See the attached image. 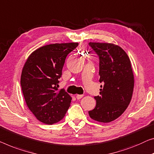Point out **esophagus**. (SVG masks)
I'll return each instance as SVG.
<instances>
[{
	"mask_svg": "<svg viewBox=\"0 0 154 154\" xmlns=\"http://www.w3.org/2000/svg\"><path fill=\"white\" fill-rule=\"evenodd\" d=\"M83 97H84V95H76V98L77 100L81 99V98H82Z\"/></svg>",
	"mask_w": 154,
	"mask_h": 154,
	"instance_id": "obj_1",
	"label": "esophagus"
}]
</instances>
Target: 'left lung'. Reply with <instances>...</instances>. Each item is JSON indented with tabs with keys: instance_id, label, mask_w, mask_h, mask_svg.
Wrapping results in <instances>:
<instances>
[{
	"instance_id": "1",
	"label": "left lung",
	"mask_w": 154,
	"mask_h": 154,
	"mask_svg": "<svg viewBox=\"0 0 154 154\" xmlns=\"http://www.w3.org/2000/svg\"><path fill=\"white\" fill-rule=\"evenodd\" d=\"M89 45L100 57V95L95 109L88 111L95 121L108 123L118 118L131 100L134 75L131 63L126 52L118 45L110 43L90 42Z\"/></svg>"
}]
</instances>
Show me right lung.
Returning a JSON list of instances; mask_svg holds the SVG:
<instances>
[{"label":"right lung","mask_w":154,"mask_h":154,"mask_svg":"<svg viewBox=\"0 0 154 154\" xmlns=\"http://www.w3.org/2000/svg\"><path fill=\"white\" fill-rule=\"evenodd\" d=\"M77 42L52 43L29 54L23 68L20 85L26 104L36 118L46 125L62 120L72 97L59 89V79L67 55Z\"/></svg>","instance_id":"add662e5"}]
</instances>
